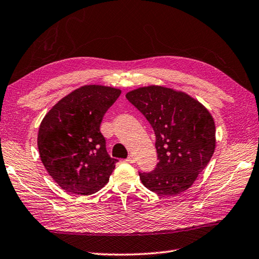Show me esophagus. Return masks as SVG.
<instances>
[{"label": "esophagus", "mask_w": 259, "mask_h": 259, "mask_svg": "<svg viewBox=\"0 0 259 259\" xmlns=\"http://www.w3.org/2000/svg\"><path fill=\"white\" fill-rule=\"evenodd\" d=\"M126 162L128 163H135V157L133 155H130L127 159H126Z\"/></svg>", "instance_id": "obj_1"}]
</instances>
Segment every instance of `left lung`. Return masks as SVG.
Wrapping results in <instances>:
<instances>
[{
	"label": "left lung",
	"instance_id": "1",
	"mask_svg": "<svg viewBox=\"0 0 259 259\" xmlns=\"http://www.w3.org/2000/svg\"><path fill=\"white\" fill-rule=\"evenodd\" d=\"M126 98L145 116L156 137L159 163L149 173L140 172L142 183L160 196L186 191L214 152L212 116L186 93L162 86L134 89Z\"/></svg>",
	"mask_w": 259,
	"mask_h": 259
}]
</instances>
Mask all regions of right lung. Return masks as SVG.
<instances>
[{
	"instance_id": "obj_1",
	"label": "right lung",
	"mask_w": 259,
	"mask_h": 259,
	"mask_svg": "<svg viewBox=\"0 0 259 259\" xmlns=\"http://www.w3.org/2000/svg\"><path fill=\"white\" fill-rule=\"evenodd\" d=\"M119 95L117 88L82 86L60 99L42 119L40 159L66 192L89 196L108 182L117 160L109 156L99 128Z\"/></svg>"
}]
</instances>
